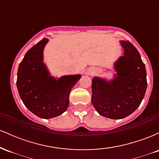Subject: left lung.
Returning a JSON list of instances; mask_svg holds the SVG:
<instances>
[{"label": "left lung", "instance_id": "obj_1", "mask_svg": "<svg viewBox=\"0 0 159 159\" xmlns=\"http://www.w3.org/2000/svg\"><path fill=\"white\" fill-rule=\"evenodd\" d=\"M124 56L115 63L117 72L108 81L95 77L92 81V103L102 116L123 119L139 107L147 90V72L140 53L129 41H121Z\"/></svg>", "mask_w": 159, "mask_h": 159}]
</instances>
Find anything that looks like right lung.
<instances>
[{
	"label": "right lung",
	"instance_id": "obj_1",
	"mask_svg": "<svg viewBox=\"0 0 159 159\" xmlns=\"http://www.w3.org/2000/svg\"><path fill=\"white\" fill-rule=\"evenodd\" d=\"M48 39L44 38L32 47L20 63L17 74L18 91L23 103L43 119L55 117L66 111L69 93L80 75L56 80L49 75L43 63V52Z\"/></svg>",
	"mask_w": 159,
	"mask_h": 159
}]
</instances>
